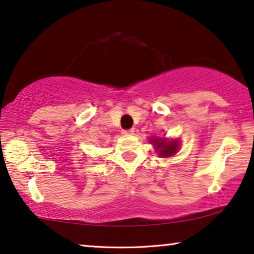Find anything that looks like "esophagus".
I'll return each mask as SVG.
<instances>
[{"instance_id":"1","label":"esophagus","mask_w":254,"mask_h":254,"mask_svg":"<svg viewBox=\"0 0 254 254\" xmlns=\"http://www.w3.org/2000/svg\"><path fill=\"white\" fill-rule=\"evenodd\" d=\"M134 128H127V130H123L122 133L123 134H133Z\"/></svg>"}]
</instances>
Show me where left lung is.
I'll use <instances>...</instances> for the list:
<instances>
[{
    "mask_svg": "<svg viewBox=\"0 0 254 254\" xmlns=\"http://www.w3.org/2000/svg\"><path fill=\"white\" fill-rule=\"evenodd\" d=\"M153 143L156 145L157 153L162 157H169L175 155L178 150V142L177 141H170L165 142L164 139H151Z\"/></svg>",
    "mask_w": 254,
    "mask_h": 254,
    "instance_id": "obj_1",
    "label": "left lung"
}]
</instances>
